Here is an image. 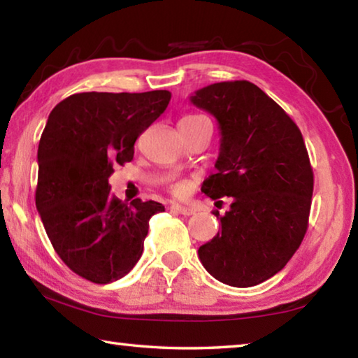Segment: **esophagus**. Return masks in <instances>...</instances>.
I'll list each match as a JSON object with an SVG mask.
<instances>
[{"mask_svg": "<svg viewBox=\"0 0 358 358\" xmlns=\"http://www.w3.org/2000/svg\"><path fill=\"white\" fill-rule=\"evenodd\" d=\"M171 209L174 210V213L182 214V215H192V214H195V209L190 208V206H180V204H173Z\"/></svg>", "mask_w": 358, "mask_h": 358, "instance_id": "obj_1", "label": "esophagus"}]
</instances>
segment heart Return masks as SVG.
Wrapping results in <instances>:
<instances>
[{"mask_svg": "<svg viewBox=\"0 0 358 358\" xmlns=\"http://www.w3.org/2000/svg\"><path fill=\"white\" fill-rule=\"evenodd\" d=\"M201 115H185L182 120H193V119H200ZM173 192H174V195H178V196H182L184 195V187L182 185H176V187H173Z\"/></svg>", "mask_w": 358, "mask_h": 358, "instance_id": "obj_1", "label": "heart"}]
</instances>
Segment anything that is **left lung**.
<instances>
[{
	"instance_id": "1",
	"label": "left lung",
	"mask_w": 358,
	"mask_h": 358,
	"mask_svg": "<svg viewBox=\"0 0 358 358\" xmlns=\"http://www.w3.org/2000/svg\"><path fill=\"white\" fill-rule=\"evenodd\" d=\"M190 101L213 114L220 130L217 173L201 192L231 201L224 215L215 210L220 231L198 257L227 285L262 284L287 265L308 230L314 174L301 131L249 80L210 84Z\"/></svg>"
}]
</instances>
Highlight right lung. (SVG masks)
<instances>
[{"instance_id":"obj_1","label":"right lung","mask_w":358,"mask_h":358,"mask_svg":"<svg viewBox=\"0 0 358 358\" xmlns=\"http://www.w3.org/2000/svg\"><path fill=\"white\" fill-rule=\"evenodd\" d=\"M171 93L85 92L64 98L47 119L38 149L36 208L47 236L71 271L90 282L124 278L144 250L157 201L122 203L110 193L114 165L168 108Z\"/></svg>"}]
</instances>
